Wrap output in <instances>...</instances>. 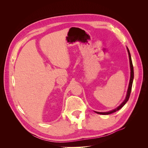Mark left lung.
Returning a JSON list of instances; mask_svg holds the SVG:
<instances>
[{
  "instance_id": "8db88e82",
  "label": "left lung",
  "mask_w": 148,
  "mask_h": 148,
  "mask_svg": "<svg viewBox=\"0 0 148 148\" xmlns=\"http://www.w3.org/2000/svg\"><path fill=\"white\" fill-rule=\"evenodd\" d=\"M127 51L128 53V56H129V60H130V82H129V84H128V90H127V95L126 97H125V99H124V101L122 102V104H121L119 106H118L117 108H115V109L112 110L110 111H108V112H96L95 111L96 113L98 114H101V115H109L110 114H112L114 112H115L116 111H117L119 110H120L122 107L126 104L127 102L128 101L130 96V93H131V91H132V84H133V78H134V71H133V64H132V58H131V55L130 53L129 49L127 47Z\"/></svg>"
}]
</instances>
